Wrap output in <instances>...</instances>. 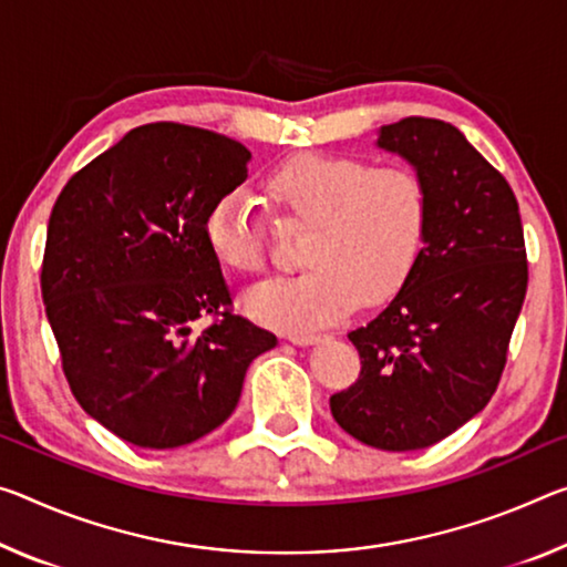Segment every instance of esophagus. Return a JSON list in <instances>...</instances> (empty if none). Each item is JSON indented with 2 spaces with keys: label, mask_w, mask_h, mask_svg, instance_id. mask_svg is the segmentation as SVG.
I'll return each mask as SVG.
<instances>
[{
  "label": "esophagus",
  "mask_w": 567,
  "mask_h": 567,
  "mask_svg": "<svg viewBox=\"0 0 567 567\" xmlns=\"http://www.w3.org/2000/svg\"><path fill=\"white\" fill-rule=\"evenodd\" d=\"M292 340L295 346H312V343H320L322 338H326V332H318V330H295L287 336Z\"/></svg>",
  "instance_id": "1"
}]
</instances>
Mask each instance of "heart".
<instances>
[{"label": "heart", "mask_w": 567, "mask_h": 567, "mask_svg": "<svg viewBox=\"0 0 567 567\" xmlns=\"http://www.w3.org/2000/svg\"><path fill=\"white\" fill-rule=\"evenodd\" d=\"M262 188L277 217L310 227L302 241L310 267L247 295V310L267 326H320L355 302H383L416 269L431 219L429 186L416 168L300 154L269 171ZM204 237L229 272H265V219L241 188L209 206Z\"/></svg>", "instance_id": "b5f03b06"}]
</instances>
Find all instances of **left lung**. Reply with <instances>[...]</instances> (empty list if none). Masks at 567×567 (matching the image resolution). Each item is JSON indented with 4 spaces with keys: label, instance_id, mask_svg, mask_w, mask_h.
<instances>
[{
    "label": "left lung",
    "instance_id": "1",
    "mask_svg": "<svg viewBox=\"0 0 567 567\" xmlns=\"http://www.w3.org/2000/svg\"><path fill=\"white\" fill-rule=\"evenodd\" d=\"M379 146L424 176L429 231L389 308L348 332L361 373L332 393L330 411L358 442L411 452L454 434L497 391L527 251L507 178L452 123L411 115L383 125Z\"/></svg>",
    "mask_w": 567,
    "mask_h": 567
}]
</instances>
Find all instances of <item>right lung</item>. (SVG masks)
Here are the masks:
<instances>
[{
    "mask_svg": "<svg viewBox=\"0 0 567 567\" xmlns=\"http://www.w3.org/2000/svg\"><path fill=\"white\" fill-rule=\"evenodd\" d=\"M239 141L182 123L138 125L90 161L52 206L42 300L70 391L143 449H176L237 409L249 363L277 346L231 312L204 237L247 178ZM212 317L204 331L193 322Z\"/></svg>",
    "mask_w": 567,
    "mask_h": 567,
    "instance_id": "add662e5",
    "label": "right lung"
}]
</instances>
